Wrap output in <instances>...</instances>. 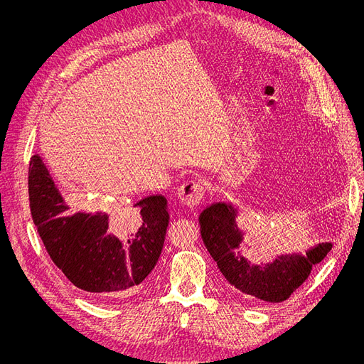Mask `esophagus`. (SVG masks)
Returning <instances> with one entry per match:
<instances>
[{
    "label": "esophagus",
    "mask_w": 364,
    "mask_h": 364,
    "mask_svg": "<svg viewBox=\"0 0 364 364\" xmlns=\"http://www.w3.org/2000/svg\"><path fill=\"white\" fill-rule=\"evenodd\" d=\"M205 196V186L200 181H186L178 188V199L187 208H196Z\"/></svg>",
    "instance_id": "34e87169"
}]
</instances>
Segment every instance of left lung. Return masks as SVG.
Instances as JSON below:
<instances>
[{"instance_id": "8db88e82", "label": "left lung", "mask_w": 364, "mask_h": 364, "mask_svg": "<svg viewBox=\"0 0 364 364\" xmlns=\"http://www.w3.org/2000/svg\"><path fill=\"white\" fill-rule=\"evenodd\" d=\"M232 203L215 202L199 215L200 235L208 252L233 289L247 299L274 304L288 299L307 280L313 265L332 250V243H318L302 254H282L269 264H251L242 254L243 236Z\"/></svg>"}]
</instances>
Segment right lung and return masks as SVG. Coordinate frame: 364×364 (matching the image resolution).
<instances>
[{"label": "right lung", "mask_w": 364, "mask_h": 364, "mask_svg": "<svg viewBox=\"0 0 364 364\" xmlns=\"http://www.w3.org/2000/svg\"><path fill=\"white\" fill-rule=\"evenodd\" d=\"M29 205L46 250L76 288L94 298H122L141 288L161 257L169 223L166 199L147 196L132 211H72L40 155L29 162Z\"/></svg>", "instance_id": "right-lung-1"}]
</instances>
